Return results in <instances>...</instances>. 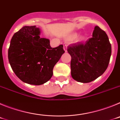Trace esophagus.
I'll return each instance as SVG.
<instances>
[{
  "instance_id": "1",
  "label": "esophagus",
  "mask_w": 120,
  "mask_h": 120,
  "mask_svg": "<svg viewBox=\"0 0 120 120\" xmlns=\"http://www.w3.org/2000/svg\"><path fill=\"white\" fill-rule=\"evenodd\" d=\"M64 51H65V52H67V44H64Z\"/></svg>"
}]
</instances>
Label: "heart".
<instances>
[{"label": "heart", "mask_w": 120, "mask_h": 120, "mask_svg": "<svg viewBox=\"0 0 120 120\" xmlns=\"http://www.w3.org/2000/svg\"><path fill=\"white\" fill-rule=\"evenodd\" d=\"M77 37V34H73L70 35L68 37V39H69V40H72V39H74L76 37ZM85 40V37L84 36H80L78 38H77V41H82V40Z\"/></svg>", "instance_id": "1"}]
</instances>
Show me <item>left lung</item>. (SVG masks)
<instances>
[{
	"mask_svg": "<svg viewBox=\"0 0 120 120\" xmlns=\"http://www.w3.org/2000/svg\"><path fill=\"white\" fill-rule=\"evenodd\" d=\"M71 55V75L73 79L88 83L102 75L108 68L111 56V44L106 32L98 26L85 43L68 47Z\"/></svg>",
	"mask_w": 120,
	"mask_h": 120,
	"instance_id": "left-lung-1",
	"label": "left lung"
}]
</instances>
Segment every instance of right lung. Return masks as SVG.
<instances>
[{"mask_svg": "<svg viewBox=\"0 0 120 120\" xmlns=\"http://www.w3.org/2000/svg\"><path fill=\"white\" fill-rule=\"evenodd\" d=\"M36 26H24L14 34L8 49L12 70L24 83L44 84L50 79L55 65L65 52L63 45L52 48L50 40L40 38Z\"/></svg>", "mask_w": 120, "mask_h": 120, "instance_id": "add662e5", "label": "right lung"}]
</instances>
